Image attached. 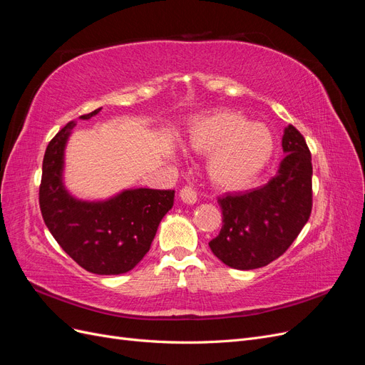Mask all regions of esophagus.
Segmentation results:
<instances>
[{"label":"esophagus","instance_id":"esophagus-1","mask_svg":"<svg viewBox=\"0 0 365 365\" xmlns=\"http://www.w3.org/2000/svg\"><path fill=\"white\" fill-rule=\"evenodd\" d=\"M180 197L184 204H189V205L196 204V201H197L196 192L192 189V187H182V189L180 190Z\"/></svg>","mask_w":365,"mask_h":365}]
</instances>
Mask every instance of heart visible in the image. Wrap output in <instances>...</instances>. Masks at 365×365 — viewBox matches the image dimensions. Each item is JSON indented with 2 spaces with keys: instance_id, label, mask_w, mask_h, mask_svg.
<instances>
[{
  "instance_id": "obj_1",
  "label": "heart",
  "mask_w": 365,
  "mask_h": 365,
  "mask_svg": "<svg viewBox=\"0 0 365 365\" xmlns=\"http://www.w3.org/2000/svg\"><path fill=\"white\" fill-rule=\"evenodd\" d=\"M185 145L197 155H208L205 173L215 189L236 192L268 168L275 137L269 126L251 123L235 109H220L192 121Z\"/></svg>"
}]
</instances>
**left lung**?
I'll return each instance as SVG.
<instances>
[{"mask_svg":"<svg viewBox=\"0 0 365 365\" xmlns=\"http://www.w3.org/2000/svg\"><path fill=\"white\" fill-rule=\"evenodd\" d=\"M282 148L284 158L267 184L217 200L222 228L208 247L230 268L267 267L291 247L311 216V152L292 125L284 128Z\"/></svg>","mask_w":365,"mask_h":365,"instance_id":"1","label":"left lung"}]
</instances>
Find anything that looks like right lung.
Listing matches in <instances>:
<instances>
[{
  "label": "right lung",
  "instance_id": "1",
  "mask_svg": "<svg viewBox=\"0 0 365 365\" xmlns=\"http://www.w3.org/2000/svg\"><path fill=\"white\" fill-rule=\"evenodd\" d=\"M102 111L85 114L90 120ZM76 126L70 121L48 143L39 187L41 213L62 250L86 271L117 275L134 269L146 256L175 190L126 189L103 201H83L63 184L65 148Z\"/></svg>",
  "mask_w": 365,
  "mask_h": 365
}]
</instances>
